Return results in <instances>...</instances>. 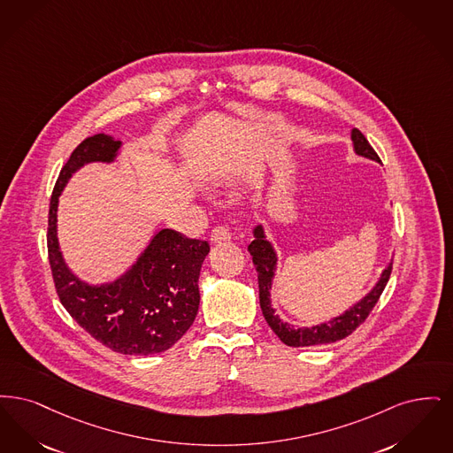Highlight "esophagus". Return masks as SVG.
<instances>
[{
	"label": "esophagus",
	"mask_w": 453,
	"mask_h": 453,
	"mask_svg": "<svg viewBox=\"0 0 453 453\" xmlns=\"http://www.w3.org/2000/svg\"><path fill=\"white\" fill-rule=\"evenodd\" d=\"M210 240H211L213 245H221V243H226V242L232 240V234H230V230L225 225H218V226L213 228Z\"/></svg>",
	"instance_id": "1"
}]
</instances>
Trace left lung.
<instances>
[{
    "instance_id": "obj_1",
    "label": "left lung",
    "mask_w": 453,
    "mask_h": 453,
    "mask_svg": "<svg viewBox=\"0 0 453 453\" xmlns=\"http://www.w3.org/2000/svg\"><path fill=\"white\" fill-rule=\"evenodd\" d=\"M352 142H354L355 154L380 162L372 145L362 135L360 130L357 128L352 130ZM249 252L252 256L257 274H258V297H260L262 315L273 328V332L280 338V342L289 347H311V345L332 343L355 332L374 310L375 303L382 295L393 271V264H389L384 269L379 282L375 284L374 289L364 299H360L350 310H347L343 315L336 316L334 319L311 328H295L293 325L284 323L279 316L274 315V308L271 306V286L276 274L277 256L271 242L265 238L262 225L254 228V240L249 245Z\"/></svg>"
}]
</instances>
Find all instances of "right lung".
Returning <instances> with one entry per match:
<instances>
[{
	"instance_id": "add662e5",
	"label": "right lung",
	"mask_w": 453,
	"mask_h": 453,
	"mask_svg": "<svg viewBox=\"0 0 453 453\" xmlns=\"http://www.w3.org/2000/svg\"><path fill=\"white\" fill-rule=\"evenodd\" d=\"M121 142L98 134L79 143L60 171L49 206L47 249L62 306L95 340L125 355L160 354L189 330L197 315V279L210 245L164 228L123 276L89 286L74 276L59 250L58 204L71 176L89 162H113Z\"/></svg>"
}]
</instances>
